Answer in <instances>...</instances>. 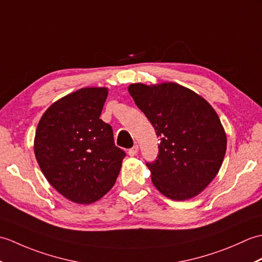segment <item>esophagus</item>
<instances>
[{"label":"esophagus","mask_w":262,"mask_h":262,"mask_svg":"<svg viewBox=\"0 0 262 262\" xmlns=\"http://www.w3.org/2000/svg\"><path fill=\"white\" fill-rule=\"evenodd\" d=\"M137 152H138V145H137V144H136V145L133 146L132 148L128 149V154H129L130 157H134V155L137 154Z\"/></svg>","instance_id":"34e87169"}]
</instances>
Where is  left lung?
I'll list each match as a JSON object with an SVG mask.
<instances>
[{"label":"left lung","instance_id":"8db88e82","mask_svg":"<svg viewBox=\"0 0 262 262\" xmlns=\"http://www.w3.org/2000/svg\"><path fill=\"white\" fill-rule=\"evenodd\" d=\"M130 96L160 137L159 154L146 162L158 190L170 199L197 196L219 173L226 135L213 107L177 83L130 84Z\"/></svg>","mask_w":262,"mask_h":262}]
</instances>
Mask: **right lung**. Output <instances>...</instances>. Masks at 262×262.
<instances>
[{
    "label": "right lung",
    "instance_id": "1",
    "mask_svg": "<svg viewBox=\"0 0 262 262\" xmlns=\"http://www.w3.org/2000/svg\"><path fill=\"white\" fill-rule=\"evenodd\" d=\"M107 88H83L49 107L36 130L35 155L48 182L65 198L92 204L114 187L126 153L100 119Z\"/></svg>",
    "mask_w": 262,
    "mask_h": 262
}]
</instances>
